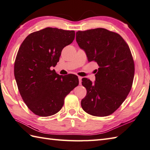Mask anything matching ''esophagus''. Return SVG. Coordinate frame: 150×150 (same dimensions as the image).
<instances>
[{"label":"esophagus","mask_w":150,"mask_h":150,"mask_svg":"<svg viewBox=\"0 0 150 150\" xmlns=\"http://www.w3.org/2000/svg\"><path fill=\"white\" fill-rule=\"evenodd\" d=\"M78 79H79V83L81 85V79H82V77H81V76H78Z\"/></svg>","instance_id":"obj_1"}]
</instances>
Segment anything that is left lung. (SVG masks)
<instances>
[{"label":"left lung","mask_w":150,"mask_h":150,"mask_svg":"<svg viewBox=\"0 0 150 150\" xmlns=\"http://www.w3.org/2000/svg\"><path fill=\"white\" fill-rule=\"evenodd\" d=\"M76 39L86 52L88 62L99 66L94 83L82 78L87 94L81 100V108L95 117L111 115L132 87L135 64L129 46L118 33L102 28L78 31Z\"/></svg>","instance_id":"left-lung-1"}]
</instances>
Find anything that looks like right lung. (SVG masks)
<instances>
[{
    "instance_id": "right-lung-1",
    "label": "right lung",
    "mask_w": 150,
    "mask_h": 150,
    "mask_svg": "<svg viewBox=\"0 0 150 150\" xmlns=\"http://www.w3.org/2000/svg\"><path fill=\"white\" fill-rule=\"evenodd\" d=\"M75 38L74 30L44 28L31 33L21 44L14 63L18 89L28 109L48 117L62 109L67 94L78 86L77 76H61L51 70L59 62L64 47Z\"/></svg>"
}]
</instances>
